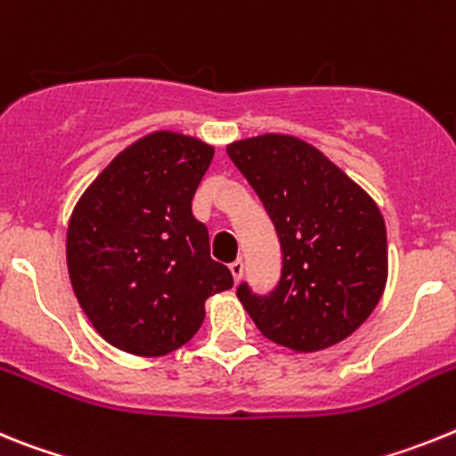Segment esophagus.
Masks as SVG:
<instances>
[{
    "mask_svg": "<svg viewBox=\"0 0 456 456\" xmlns=\"http://www.w3.org/2000/svg\"><path fill=\"white\" fill-rule=\"evenodd\" d=\"M229 271H232V275H233V282L239 284L240 280H243V275H245V264L243 261H233L232 266H229Z\"/></svg>",
    "mask_w": 456,
    "mask_h": 456,
    "instance_id": "obj_1",
    "label": "esophagus"
}]
</instances>
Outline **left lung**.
I'll list each match as a JSON object with an SVG mask.
<instances>
[{
  "mask_svg": "<svg viewBox=\"0 0 456 456\" xmlns=\"http://www.w3.org/2000/svg\"><path fill=\"white\" fill-rule=\"evenodd\" d=\"M275 224L282 273L271 294L248 282L236 296L261 335L294 351H322L365 323L387 280L386 223L365 190L319 149L291 134L227 146Z\"/></svg>",
  "mask_w": 456,
  "mask_h": 456,
  "instance_id": "obj_1",
  "label": "left lung"
}]
</instances>
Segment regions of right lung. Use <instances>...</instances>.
Segmentation results:
<instances>
[{"label": "right lung", "instance_id": "right-lung-1", "mask_svg": "<svg viewBox=\"0 0 456 456\" xmlns=\"http://www.w3.org/2000/svg\"><path fill=\"white\" fill-rule=\"evenodd\" d=\"M211 160L213 146L197 137L146 134L98 174L70 216L66 261L77 303L126 354L156 358L188 344L206 298L233 287L192 216Z\"/></svg>", "mask_w": 456, "mask_h": 456}]
</instances>
